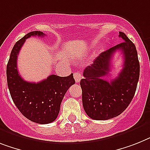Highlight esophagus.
<instances>
[{
    "mask_svg": "<svg viewBox=\"0 0 150 150\" xmlns=\"http://www.w3.org/2000/svg\"><path fill=\"white\" fill-rule=\"evenodd\" d=\"M74 79H75V81H76V83H79L80 81V80H81L82 75H81L80 72L77 71V72L74 73Z\"/></svg>",
    "mask_w": 150,
    "mask_h": 150,
    "instance_id": "1",
    "label": "esophagus"
}]
</instances>
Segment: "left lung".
Segmentation results:
<instances>
[{
  "instance_id": "left-lung-1",
  "label": "left lung",
  "mask_w": 150,
  "mask_h": 150,
  "mask_svg": "<svg viewBox=\"0 0 150 150\" xmlns=\"http://www.w3.org/2000/svg\"><path fill=\"white\" fill-rule=\"evenodd\" d=\"M119 37L124 41L103 52L83 71L80 80L83 109L89 117L106 120L121 114L134 96L139 77V62L136 46L122 32ZM120 50L125 58L124 67L110 81L102 77L111 69V60Z\"/></svg>"
}]
</instances>
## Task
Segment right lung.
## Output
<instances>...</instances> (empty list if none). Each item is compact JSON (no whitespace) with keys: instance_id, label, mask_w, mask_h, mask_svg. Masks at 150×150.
Segmentation results:
<instances>
[{"instance_id":"right-lung-1","label":"right lung","mask_w":150,"mask_h":150,"mask_svg":"<svg viewBox=\"0 0 150 150\" xmlns=\"http://www.w3.org/2000/svg\"><path fill=\"white\" fill-rule=\"evenodd\" d=\"M44 35L41 31H32L19 40L11 50L7 65V86L14 104L26 118L40 124H47L55 120L64 95L75 83L73 74L64 77L50 75L39 83L27 82L21 76L17 60L23 43L31 36Z\"/></svg>"}]
</instances>
